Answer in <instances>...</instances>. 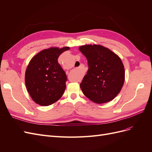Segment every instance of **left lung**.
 Segmentation results:
<instances>
[{
    "mask_svg": "<svg viewBox=\"0 0 152 152\" xmlns=\"http://www.w3.org/2000/svg\"><path fill=\"white\" fill-rule=\"evenodd\" d=\"M79 49L87 58L89 67L80 84L82 93L95 103L113 100L125 80V70L120 57L99 44L81 45Z\"/></svg>",
    "mask_w": 152,
    "mask_h": 152,
    "instance_id": "left-lung-1",
    "label": "left lung"
}]
</instances>
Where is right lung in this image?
I'll return each mask as SVG.
<instances>
[{
    "instance_id": "add662e5",
    "label": "right lung",
    "mask_w": 152,
    "mask_h": 152,
    "mask_svg": "<svg viewBox=\"0 0 152 152\" xmlns=\"http://www.w3.org/2000/svg\"><path fill=\"white\" fill-rule=\"evenodd\" d=\"M69 47H51L40 50L31 59L26 69L25 82L34 102L49 106L61 98L66 88V73L58 62Z\"/></svg>"
}]
</instances>
